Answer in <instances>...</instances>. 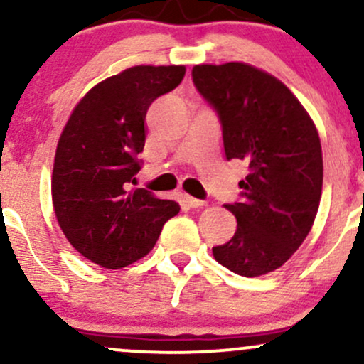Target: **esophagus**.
Masks as SVG:
<instances>
[{"mask_svg": "<svg viewBox=\"0 0 364 364\" xmlns=\"http://www.w3.org/2000/svg\"><path fill=\"white\" fill-rule=\"evenodd\" d=\"M185 202H186V205L191 207V208H198V207L205 205V202H203V200L193 198V196H190V195L185 196Z\"/></svg>", "mask_w": 364, "mask_h": 364, "instance_id": "34e87169", "label": "esophagus"}]
</instances>
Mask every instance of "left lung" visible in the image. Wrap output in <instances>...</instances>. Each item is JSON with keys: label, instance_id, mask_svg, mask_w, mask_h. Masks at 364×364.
I'll return each instance as SVG.
<instances>
[{"label": "left lung", "instance_id": "left-lung-1", "mask_svg": "<svg viewBox=\"0 0 364 364\" xmlns=\"http://www.w3.org/2000/svg\"><path fill=\"white\" fill-rule=\"evenodd\" d=\"M191 77L219 116L225 159L250 169L240 181L241 202L225 205L236 215L235 236L212 253L237 275L272 272L301 246L318 212V132L294 94L252 65H196Z\"/></svg>", "mask_w": 364, "mask_h": 364}]
</instances>
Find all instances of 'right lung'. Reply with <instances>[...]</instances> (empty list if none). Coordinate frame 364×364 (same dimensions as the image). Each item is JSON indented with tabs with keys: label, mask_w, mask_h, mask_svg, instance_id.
Returning <instances> with one entry per match:
<instances>
[{
	"label": "right lung",
	"mask_w": 364,
	"mask_h": 364,
	"mask_svg": "<svg viewBox=\"0 0 364 364\" xmlns=\"http://www.w3.org/2000/svg\"><path fill=\"white\" fill-rule=\"evenodd\" d=\"M185 66L140 65L97 83L77 104L58 141L53 205L70 245L87 260L121 269L154 248L174 200L136 185L145 145V116L174 90Z\"/></svg>",
	"instance_id": "1"
}]
</instances>
